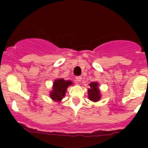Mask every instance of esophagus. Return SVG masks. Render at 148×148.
Instances as JSON below:
<instances>
[{
	"label": "esophagus",
	"instance_id": "34e87169",
	"mask_svg": "<svg viewBox=\"0 0 148 148\" xmlns=\"http://www.w3.org/2000/svg\"><path fill=\"white\" fill-rule=\"evenodd\" d=\"M81 79H82V77H81V76H78V77H76V81H77V84H79L80 82L81 81Z\"/></svg>",
	"mask_w": 148,
	"mask_h": 148
}]
</instances>
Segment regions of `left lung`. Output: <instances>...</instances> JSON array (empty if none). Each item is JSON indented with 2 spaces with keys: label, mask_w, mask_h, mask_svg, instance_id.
Here are the masks:
<instances>
[{
  "label": "left lung",
  "mask_w": 148,
  "mask_h": 148,
  "mask_svg": "<svg viewBox=\"0 0 148 148\" xmlns=\"http://www.w3.org/2000/svg\"><path fill=\"white\" fill-rule=\"evenodd\" d=\"M90 88H88V95L89 100L93 102H97L100 101L101 98V90L99 89V84L97 81H93L91 83L89 84Z\"/></svg>",
  "instance_id": "1"
}]
</instances>
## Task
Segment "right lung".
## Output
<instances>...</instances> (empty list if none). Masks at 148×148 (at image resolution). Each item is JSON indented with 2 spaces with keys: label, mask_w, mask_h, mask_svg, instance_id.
Returning <instances> with one entry per match:
<instances>
[{
  "label": "right lung",
  "mask_w": 148,
  "mask_h": 148,
  "mask_svg": "<svg viewBox=\"0 0 148 148\" xmlns=\"http://www.w3.org/2000/svg\"><path fill=\"white\" fill-rule=\"evenodd\" d=\"M71 85H73V82L71 80L65 81L64 78H58L53 81L52 90L50 92V97L55 102H60L65 97L67 89Z\"/></svg>",
  "instance_id": "obj_1"
}]
</instances>
